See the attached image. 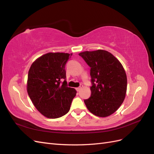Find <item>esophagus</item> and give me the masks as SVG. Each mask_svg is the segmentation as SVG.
<instances>
[{
    "label": "esophagus",
    "mask_w": 154,
    "mask_h": 154,
    "mask_svg": "<svg viewBox=\"0 0 154 154\" xmlns=\"http://www.w3.org/2000/svg\"><path fill=\"white\" fill-rule=\"evenodd\" d=\"M82 87H83V85H80V86L79 87H78V88H76V91H78V92H79V91H80V90L82 89Z\"/></svg>",
    "instance_id": "obj_1"
}]
</instances>
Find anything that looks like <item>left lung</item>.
<instances>
[{"mask_svg":"<svg viewBox=\"0 0 154 154\" xmlns=\"http://www.w3.org/2000/svg\"><path fill=\"white\" fill-rule=\"evenodd\" d=\"M91 67V95L84 102L88 110L99 117L114 113L125 100L127 78L125 69L113 54L105 50L79 53Z\"/></svg>","mask_w":154,"mask_h":154,"instance_id":"obj_1","label":"left lung"}]
</instances>
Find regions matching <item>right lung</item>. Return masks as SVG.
I'll return each mask as SVG.
<instances>
[{
    "label": "right lung",
    "instance_id": "add662e5",
    "mask_svg": "<svg viewBox=\"0 0 154 154\" xmlns=\"http://www.w3.org/2000/svg\"><path fill=\"white\" fill-rule=\"evenodd\" d=\"M71 56L48 53L37 58L29 70L27 93L36 109L48 118L66 114L76 94V91L68 87L66 82L65 66Z\"/></svg>",
    "mask_w": 154,
    "mask_h": 154
}]
</instances>
